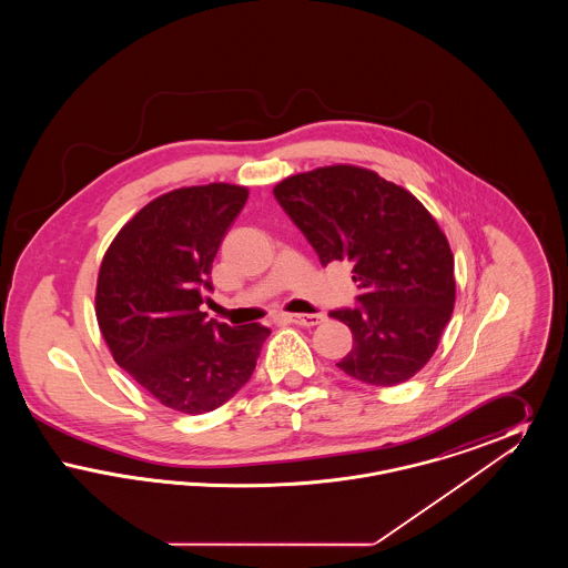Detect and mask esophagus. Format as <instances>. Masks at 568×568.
Here are the masks:
<instances>
[{"label":"esophagus","instance_id":"esophagus-1","mask_svg":"<svg viewBox=\"0 0 568 568\" xmlns=\"http://www.w3.org/2000/svg\"><path fill=\"white\" fill-rule=\"evenodd\" d=\"M325 317L322 315V313H292V315H287V322H292V324L296 325H304V327H313V325L322 324L324 322Z\"/></svg>","mask_w":568,"mask_h":568}]
</instances>
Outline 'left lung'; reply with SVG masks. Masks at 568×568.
I'll return each instance as SVG.
<instances>
[{
	"label": "left lung",
	"mask_w": 568,
	"mask_h": 568,
	"mask_svg": "<svg viewBox=\"0 0 568 568\" xmlns=\"http://www.w3.org/2000/svg\"><path fill=\"white\" fill-rule=\"evenodd\" d=\"M281 209L320 262H352L355 308L329 311L349 325L352 352L336 366L392 387L419 373L454 313V255L426 206L357 165H325L274 187Z\"/></svg>",
	"instance_id": "8db88e82"
}]
</instances>
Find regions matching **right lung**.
Instances as JSON below:
<instances>
[{"mask_svg": "<svg viewBox=\"0 0 568 568\" xmlns=\"http://www.w3.org/2000/svg\"><path fill=\"white\" fill-rule=\"evenodd\" d=\"M248 197L211 183L170 191L128 221L102 260L95 315L114 362L163 406L200 415L251 378L271 329L206 322L219 244Z\"/></svg>", "mask_w": 568, "mask_h": 568, "instance_id": "1", "label": "right lung"}]
</instances>
